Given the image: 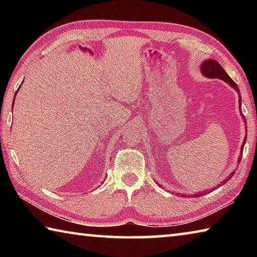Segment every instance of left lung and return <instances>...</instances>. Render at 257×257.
Returning <instances> with one entry per match:
<instances>
[{
  "instance_id": "1",
  "label": "left lung",
  "mask_w": 257,
  "mask_h": 257,
  "mask_svg": "<svg viewBox=\"0 0 257 257\" xmlns=\"http://www.w3.org/2000/svg\"><path fill=\"white\" fill-rule=\"evenodd\" d=\"M201 70L203 72V75L206 76L207 78H217V79H221V80H223L225 82H228V84L231 86L232 88L236 89V92L239 95V105H240L241 96H240V92H239V88H238L237 84L231 79V78L228 76V73L223 70V68L221 67L220 64L217 63L215 60H206V61H204V62L202 63V66H201ZM240 113L242 114L241 111H240ZM245 142H246V139H243L242 146L245 145ZM242 149H243V147H241V150ZM240 160H241V158H239V161H240ZM232 176H233V172L230 173L229 177L225 178V180H223L222 182H221V184H224V182H227L229 179H231ZM204 193H205V191H204ZM199 195H203V193H199L198 195H196V196H199Z\"/></svg>"
}]
</instances>
